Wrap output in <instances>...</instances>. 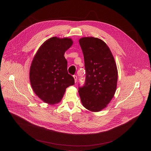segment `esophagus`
Masks as SVG:
<instances>
[{"mask_svg":"<svg viewBox=\"0 0 151 151\" xmlns=\"http://www.w3.org/2000/svg\"><path fill=\"white\" fill-rule=\"evenodd\" d=\"M73 77H74V82L76 83V82H77V76L74 75V76H73Z\"/></svg>","mask_w":151,"mask_h":151,"instance_id":"obj_1","label":"esophagus"}]
</instances>
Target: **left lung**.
<instances>
[{
    "label": "left lung",
    "mask_w": 151,
    "mask_h": 151,
    "mask_svg": "<svg viewBox=\"0 0 151 151\" xmlns=\"http://www.w3.org/2000/svg\"><path fill=\"white\" fill-rule=\"evenodd\" d=\"M79 43L84 58L86 81L78 87L84 107L92 111L106 108L116 92L118 78L117 66L108 45L94 37H84Z\"/></svg>",
    "instance_id": "left-lung-1"
}]
</instances>
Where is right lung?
<instances>
[{"mask_svg": "<svg viewBox=\"0 0 151 151\" xmlns=\"http://www.w3.org/2000/svg\"><path fill=\"white\" fill-rule=\"evenodd\" d=\"M71 38L52 37L41 46L29 70V80L35 94L44 102L54 105L61 101L65 89L74 84L67 72L65 52L73 44Z\"/></svg>", "mask_w": 151, "mask_h": 151, "instance_id": "right-lung-1", "label": "right lung"}]
</instances>
